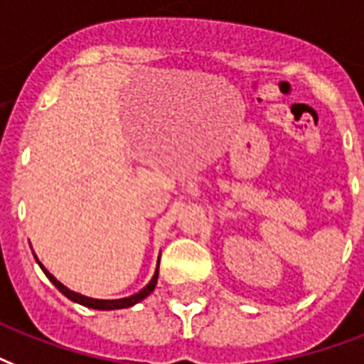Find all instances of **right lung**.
Listing matches in <instances>:
<instances>
[{"label":"right lung","mask_w":364,"mask_h":364,"mask_svg":"<svg viewBox=\"0 0 364 364\" xmlns=\"http://www.w3.org/2000/svg\"><path fill=\"white\" fill-rule=\"evenodd\" d=\"M36 256V255H33ZM36 262L39 264V267L43 269V273L49 277V281L53 284H55L56 289L60 290L62 294L66 298H70L72 302L75 304H81V306H85V308H92V309H123V308H131V306H134V304L142 302L144 298L150 296L151 292H154V289H156L157 284V277H159V266H157L156 273H154V277H151V281L146 287H144L142 290H138L136 294H132V296H127V298H119V300H98V298H89V296H83V294H80V292H74V290H70L68 287H64V284L60 283V281H56V277L53 275V273H49L47 269H45V266L41 264V262L38 260V256H36Z\"/></svg>","instance_id":"obj_1"}]
</instances>
